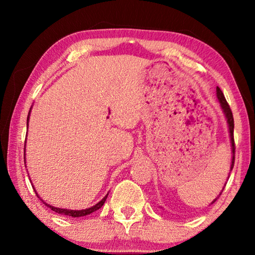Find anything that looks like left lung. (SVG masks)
Masks as SVG:
<instances>
[{
    "label": "left lung",
    "mask_w": 255,
    "mask_h": 255,
    "mask_svg": "<svg viewBox=\"0 0 255 255\" xmlns=\"http://www.w3.org/2000/svg\"><path fill=\"white\" fill-rule=\"evenodd\" d=\"M217 97L218 100L221 102V106L224 110V114H225L226 118H227V123H228V128H230V133H231V143H232V152H233V157H232V165H231V171L234 167V162H235V141H234V118H233V114L232 110L230 108V105H228L225 97L222 92V90L217 86ZM221 196V195H219ZM217 199V198H216ZM216 199L213 201L215 202Z\"/></svg>",
    "instance_id": "left-lung-1"
}]
</instances>
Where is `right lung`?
Wrapping results in <instances>:
<instances>
[{
    "label": "right lung",
    "instance_id": "add662e5",
    "mask_svg": "<svg viewBox=\"0 0 255 255\" xmlns=\"http://www.w3.org/2000/svg\"><path fill=\"white\" fill-rule=\"evenodd\" d=\"M29 115H30V111H29ZM28 122H29V116L27 118V127H28ZM36 192V191H34ZM37 195V193H36ZM38 196V195H37ZM108 195L103 198V199L98 202L97 205H94L93 207H91V208H88V209H83V210H71V209H62V208H56V207H53V206H49L48 204H46V202H44V204L48 207V208H50L53 211H55V213H58V214H62V215H66V216H72V217H82V216H86L89 214H92L93 211H96L98 209H100L101 207L103 206V204H105V201L107 199Z\"/></svg>",
    "mask_w": 255,
    "mask_h": 255
}]
</instances>
